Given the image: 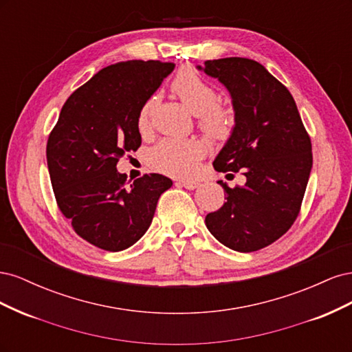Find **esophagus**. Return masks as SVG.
Listing matches in <instances>:
<instances>
[{
	"label": "esophagus",
	"instance_id": "esophagus-1",
	"mask_svg": "<svg viewBox=\"0 0 352 352\" xmlns=\"http://www.w3.org/2000/svg\"><path fill=\"white\" fill-rule=\"evenodd\" d=\"M176 185L180 188H186V189H195V188H198L199 184L195 182V180H179Z\"/></svg>",
	"mask_w": 352,
	"mask_h": 352
}]
</instances>
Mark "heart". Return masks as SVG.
<instances>
[{
    "instance_id": "obj_1",
    "label": "heart",
    "mask_w": 352,
    "mask_h": 352,
    "mask_svg": "<svg viewBox=\"0 0 352 352\" xmlns=\"http://www.w3.org/2000/svg\"><path fill=\"white\" fill-rule=\"evenodd\" d=\"M173 94L186 107L198 116L199 126L210 136L216 140H226L233 127V117L230 111L217 102V91L202 79L192 69H182L170 85ZM154 98L146 100L138 114V127L145 132L150 127V114ZM208 145L201 140H166L160 141L148 155L150 164L158 172L188 177L192 176L199 160L206 157Z\"/></svg>"
}]
</instances>
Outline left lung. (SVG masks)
I'll return each mask as SVG.
<instances>
[{
  "instance_id": "left-lung-1",
  "label": "left lung",
  "mask_w": 352,
  "mask_h": 352,
  "mask_svg": "<svg viewBox=\"0 0 352 352\" xmlns=\"http://www.w3.org/2000/svg\"><path fill=\"white\" fill-rule=\"evenodd\" d=\"M197 69L225 85L235 111V126L212 166L247 177L235 188L219 180L226 202L208 212L206 226L233 251L261 250L289 230L300 212L313 167L310 136L291 92L260 63L228 57Z\"/></svg>"
}]
</instances>
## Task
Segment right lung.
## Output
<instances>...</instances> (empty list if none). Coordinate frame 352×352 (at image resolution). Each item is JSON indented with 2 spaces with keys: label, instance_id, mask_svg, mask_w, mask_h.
Here are the masks:
<instances>
[{
  "label": "right lung",
  "instance_id": "1",
  "mask_svg": "<svg viewBox=\"0 0 352 352\" xmlns=\"http://www.w3.org/2000/svg\"><path fill=\"white\" fill-rule=\"evenodd\" d=\"M173 63L129 60L104 67L74 91L50 133L47 163L57 206L80 238L123 251L150 228L160 195L173 185L150 173L127 186L117 162L141 146L138 114Z\"/></svg>",
  "mask_w": 352,
  "mask_h": 352
}]
</instances>
